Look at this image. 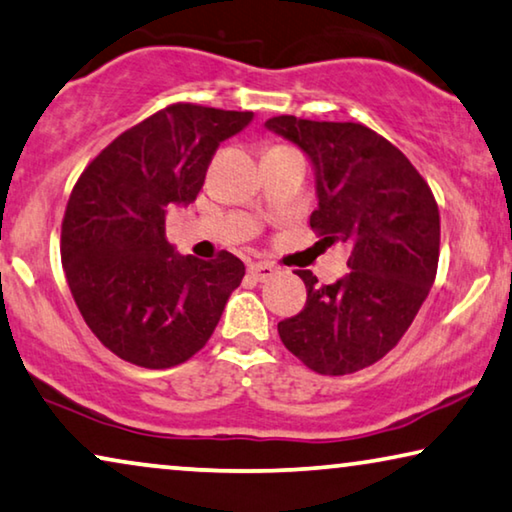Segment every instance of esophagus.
<instances>
[{"instance_id":"obj_1","label":"esophagus","mask_w":512,"mask_h":512,"mask_svg":"<svg viewBox=\"0 0 512 512\" xmlns=\"http://www.w3.org/2000/svg\"><path fill=\"white\" fill-rule=\"evenodd\" d=\"M249 274L256 281H268V279L274 277V274H277V268H274V265H270V263H251Z\"/></svg>"}]
</instances>
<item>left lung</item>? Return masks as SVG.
<instances>
[{
    "mask_svg": "<svg viewBox=\"0 0 512 512\" xmlns=\"http://www.w3.org/2000/svg\"><path fill=\"white\" fill-rule=\"evenodd\" d=\"M265 127L293 140L316 168L309 226L351 249V270L335 284L295 270L307 302L277 325L279 337L314 372L353 374L392 351L425 302L439 268V205L411 161L362 124L279 115Z\"/></svg>",
    "mask_w": 512,
    "mask_h": 512,
    "instance_id": "obj_1",
    "label": "left lung"
}]
</instances>
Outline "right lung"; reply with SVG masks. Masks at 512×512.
<instances>
[{"label":"right lung","mask_w":512,"mask_h":512,"mask_svg":"<svg viewBox=\"0 0 512 512\" xmlns=\"http://www.w3.org/2000/svg\"><path fill=\"white\" fill-rule=\"evenodd\" d=\"M254 113L173 103L120 133L80 173L62 221V265L96 339L145 369L187 362L212 337L244 265L175 254L166 207L196 201L221 140Z\"/></svg>","instance_id":"1"}]
</instances>
